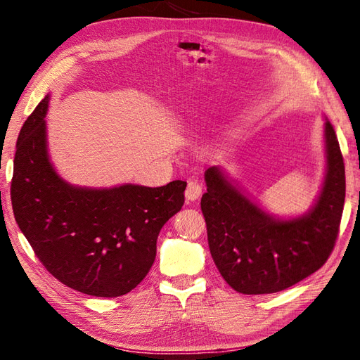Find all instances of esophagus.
Returning a JSON list of instances; mask_svg holds the SVG:
<instances>
[{"instance_id": "esophagus-1", "label": "esophagus", "mask_w": 360, "mask_h": 360, "mask_svg": "<svg viewBox=\"0 0 360 360\" xmlns=\"http://www.w3.org/2000/svg\"><path fill=\"white\" fill-rule=\"evenodd\" d=\"M202 193V185L198 181H190L186 185V190H185V198L188 202L195 201Z\"/></svg>"}]
</instances>
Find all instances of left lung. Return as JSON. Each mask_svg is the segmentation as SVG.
I'll use <instances>...</instances> for the list:
<instances>
[{
    "label": "left lung",
    "instance_id": "obj_1",
    "mask_svg": "<svg viewBox=\"0 0 360 360\" xmlns=\"http://www.w3.org/2000/svg\"><path fill=\"white\" fill-rule=\"evenodd\" d=\"M326 170L309 210L277 216L220 166L204 172L201 198L209 248L228 285L243 295L285 290L324 266L342 220L346 178L342 151L324 117Z\"/></svg>",
    "mask_w": 360,
    "mask_h": 360
}]
</instances>
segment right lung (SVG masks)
Here are the masks:
<instances>
[{"instance_id":"add662e5","label":"right lung","mask_w":360,"mask_h":360,"mask_svg":"<svg viewBox=\"0 0 360 360\" xmlns=\"http://www.w3.org/2000/svg\"><path fill=\"white\" fill-rule=\"evenodd\" d=\"M36 106L17 139L11 202L15 221L45 269L65 286L98 297L131 292L156 258L163 224L184 205L185 181L163 186H80L51 160L46 112Z\"/></svg>"}]
</instances>
